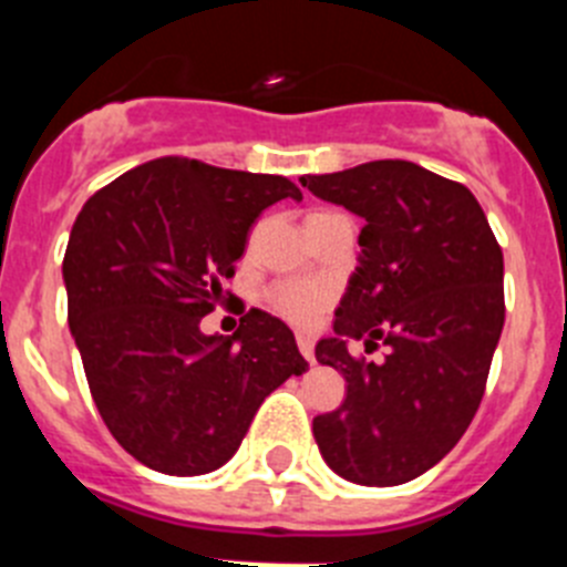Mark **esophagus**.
<instances>
[{
    "instance_id": "34e87169",
    "label": "esophagus",
    "mask_w": 567,
    "mask_h": 567,
    "mask_svg": "<svg viewBox=\"0 0 567 567\" xmlns=\"http://www.w3.org/2000/svg\"><path fill=\"white\" fill-rule=\"evenodd\" d=\"M298 349H300V354L309 360V363H315V343L309 334H298Z\"/></svg>"
}]
</instances>
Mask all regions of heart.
<instances>
[{
  "mask_svg": "<svg viewBox=\"0 0 567 567\" xmlns=\"http://www.w3.org/2000/svg\"><path fill=\"white\" fill-rule=\"evenodd\" d=\"M269 307L278 315L289 320H298V323H309L320 315V309L327 307L329 292L320 284L312 280H284V284H275L269 289Z\"/></svg>",
  "mask_w": 567,
  "mask_h": 567,
  "instance_id": "b5f03b06",
  "label": "heart"
}]
</instances>
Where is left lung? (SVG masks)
<instances>
[{
    "label": "left lung",
    "mask_w": 567,
    "mask_h": 567,
    "mask_svg": "<svg viewBox=\"0 0 567 567\" xmlns=\"http://www.w3.org/2000/svg\"><path fill=\"white\" fill-rule=\"evenodd\" d=\"M300 184L365 221L334 334L315 346L346 378L343 405L312 420L315 440L349 483H409L477 414L505 323L503 249L471 189L420 164L385 158ZM352 339H383L390 354L352 359Z\"/></svg>",
    "instance_id": "8db88e82"
}]
</instances>
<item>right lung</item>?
<instances>
[{
    "label": "right lung",
    "mask_w": 567,
    "mask_h": 567,
    "mask_svg": "<svg viewBox=\"0 0 567 567\" xmlns=\"http://www.w3.org/2000/svg\"><path fill=\"white\" fill-rule=\"evenodd\" d=\"M280 198L303 195L284 175L169 155L90 195L70 229V334L104 425L147 468H221L264 398L309 369L292 329L260 309L233 338L202 332L247 233Z\"/></svg>",
    "instance_id": "add662e5"
}]
</instances>
